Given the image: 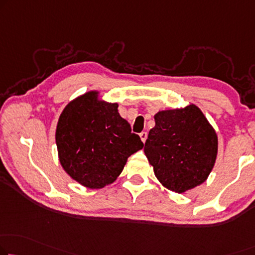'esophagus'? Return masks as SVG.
I'll list each match as a JSON object with an SVG mask.
<instances>
[{
	"mask_svg": "<svg viewBox=\"0 0 255 255\" xmlns=\"http://www.w3.org/2000/svg\"><path fill=\"white\" fill-rule=\"evenodd\" d=\"M139 137H140V139H142L143 143H145V140L147 138V132L146 131H142L139 134Z\"/></svg>",
	"mask_w": 255,
	"mask_h": 255,
	"instance_id": "1",
	"label": "esophagus"
}]
</instances>
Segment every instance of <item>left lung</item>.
Here are the masks:
<instances>
[{"mask_svg": "<svg viewBox=\"0 0 255 255\" xmlns=\"http://www.w3.org/2000/svg\"><path fill=\"white\" fill-rule=\"evenodd\" d=\"M144 152L155 177L183 193L207 180L218 155V135L195 104L159 111Z\"/></svg>", "mask_w": 255, "mask_h": 255, "instance_id": "8db88e82", "label": "left lung"}]
</instances>
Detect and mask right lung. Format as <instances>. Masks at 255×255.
Masks as SVG:
<instances>
[{
	"label": "right lung",
	"mask_w": 255,
	"mask_h": 255,
	"mask_svg": "<svg viewBox=\"0 0 255 255\" xmlns=\"http://www.w3.org/2000/svg\"><path fill=\"white\" fill-rule=\"evenodd\" d=\"M88 91L70 102L58 119L56 144L64 170L89 189L113 183L128 157L143 147L139 136L121 118L117 103Z\"/></svg>",
	"instance_id": "add662e5"
}]
</instances>
